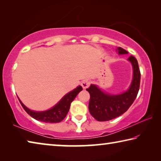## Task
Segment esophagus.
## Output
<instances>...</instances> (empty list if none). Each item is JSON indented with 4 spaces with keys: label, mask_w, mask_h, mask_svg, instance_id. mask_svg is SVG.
Returning <instances> with one entry per match:
<instances>
[{
    "label": "esophagus",
    "mask_w": 161,
    "mask_h": 161,
    "mask_svg": "<svg viewBox=\"0 0 161 161\" xmlns=\"http://www.w3.org/2000/svg\"><path fill=\"white\" fill-rule=\"evenodd\" d=\"M91 84V81L89 80H84L81 81V86L83 87L84 89H86Z\"/></svg>",
    "instance_id": "34e87169"
}]
</instances>
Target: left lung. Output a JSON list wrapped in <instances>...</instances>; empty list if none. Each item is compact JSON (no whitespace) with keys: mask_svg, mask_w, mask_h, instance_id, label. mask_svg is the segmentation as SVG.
Returning a JSON list of instances; mask_svg holds the SVG:
<instances>
[{"mask_svg":"<svg viewBox=\"0 0 161 161\" xmlns=\"http://www.w3.org/2000/svg\"><path fill=\"white\" fill-rule=\"evenodd\" d=\"M116 50L119 54H128V52L121 47H118ZM128 59L132 64L133 75L131 84L126 92L117 95L107 94L94 84H91L86 89L90 94L89 112L97 121H109L121 116L129 109L137 97L140 87V69L137 59L134 57L130 56Z\"/></svg>","mask_w":161,"mask_h":161,"instance_id":"8db88e82","label":"left lung"}]
</instances>
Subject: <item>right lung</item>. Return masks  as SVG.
Segmentation results:
<instances>
[{
	"mask_svg": "<svg viewBox=\"0 0 161 161\" xmlns=\"http://www.w3.org/2000/svg\"><path fill=\"white\" fill-rule=\"evenodd\" d=\"M82 90L81 86H77L74 90L69 92L52 108L45 111H34L29 109L20 101L22 107L32 118L37 121L45 122V123H59L62 121L67 116L69 110L71 103L75 99L77 95Z\"/></svg>",
	"mask_w": 161,
	"mask_h": 161,
	"instance_id": "right-lung-1",
	"label": "right lung"
}]
</instances>
